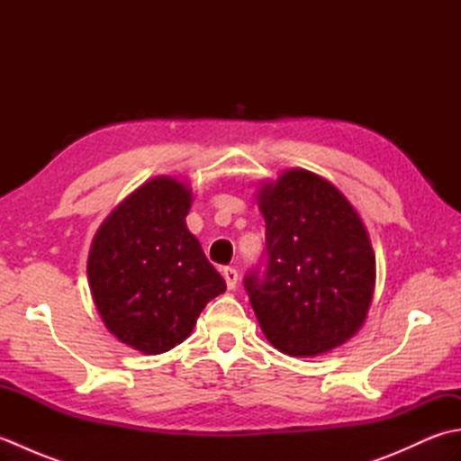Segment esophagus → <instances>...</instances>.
I'll list each match as a JSON object with an SVG mask.
<instances>
[{"label": "esophagus", "instance_id": "1", "mask_svg": "<svg viewBox=\"0 0 461 461\" xmlns=\"http://www.w3.org/2000/svg\"><path fill=\"white\" fill-rule=\"evenodd\" d=\"M221 276L225 279V285H228V289H233L238 285V269L233 267H223L221 269Z\"/></svg>", "mask_w": 461, "mask_h": 461}]
</instances>
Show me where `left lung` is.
<instances>
[{
  "label": "left lung",
  "instance_id": "obj_1",
  "mask_svg": "<svg viewBox=\"0 0 461 461\" xmlns=\"http://www.w3.org/2000/svg\"><path fill=\"white\" fill-rule=\"evenodd\" d=\"M266 261L243 285L263 335L291 357H317L362 327L376 259L360 215L329 180L283 172L258 194Z\"/></svg>",
  "mask_w": 461,
  "mask_h": 461
}]
</instances>
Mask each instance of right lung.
<instances>
[{"label": "right lung", "instance_id": "1", "mask_svg": "<svg viewBox=\"0 0 461 461\" xmlns=\"http://www.w3.org/2000/svg\"><path fill=\"white\" fill-rule=\"evenodd\" d=\"M192 190L158 176L116 205L96 230L86 261L96 311L113 335L144 355L190 337L225 281L185 228Z\"/></svg>", "mask_w": 461, "mask_h": 461}]
</instances>
